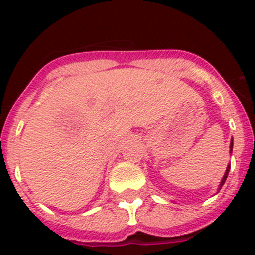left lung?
Returning <instances> with one entry per match:
<instances>
[{
    "mask_svg": "<svg viewBox=\"0 0 255 255\" xmlns=\"http://www.w3.org/2000/svg\"><path fill=\"white\" fill-rule=\"evenodd\" d=\"M230 153H233V140H231V143H230ZM229 171H230V164H229V166H227L226 172H225L224 177H222V181H221V184H220V189H218V190H221V188H222V185H224L225 181H226L227 175H229Z\"/></svg>",
    "mask_w": 255,
    "mask_h": 255,
    "instance_id": "1",
    "label": "left lung"
}]
</instances>
